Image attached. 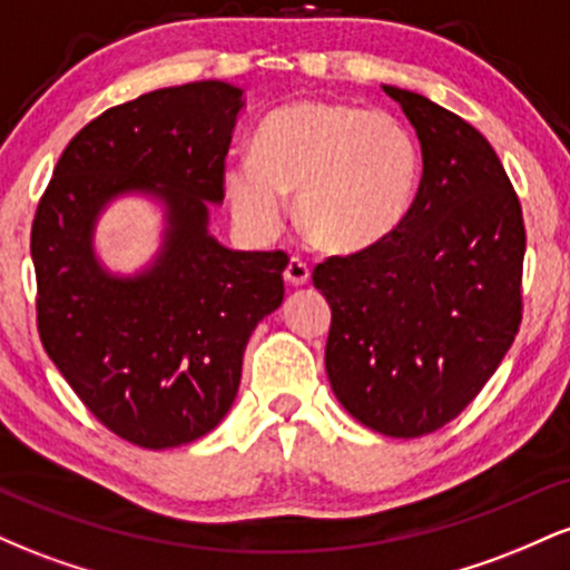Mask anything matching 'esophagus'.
I'll return each instance as SVG.
<instances>
[{
    "mask_svg": "<svg viewBox=\"0 0 570 570\" xmlns=\"http://www.w3.org/2000/svg\"><path fill=\"white\" fill-rule=\"evenodd\" d=\"M284 281L289 286H305L307 281H311V267H307L303 259L292 257L289 263L284 267Z\"/></svg>",
    "mask_w": 570,
    "mask_h": 570,
    "instance_id": "34e87169",
    "label": "esophagus"
}]
</instances>
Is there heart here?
<instances>
[{"instance_id": "obj_1", "label": "heart", "mask_w": 570, "mask_h": 570, "mask_svg": "<svg viewBox=\"0 0 570 570\" xmlns=\"http://www.w3.org/2000/svg\"><path fill=\"white\" fill-rule=\"evenodd\" d=\"M421 179V149L402 120L340 101H297L259 122L252 160L225 168L235 219L254 238L281 225V195L294 222L326 252L375 246L407 217Z\"/></svg>"}]
</instances>
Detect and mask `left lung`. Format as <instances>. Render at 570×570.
I'll list each match as a JSON object with an SVG mask.
<instances>
[{
  "mask_svg": "<svg viewBox=\"0 0 570 570\" xmlns=\"http://www.w3.org/2000/svg\"><path fill=\"white\" fill-rule=\"evenodd\" d=\"M415 128L423 176L375 246L330 257L326 375L358 423L412 440L450 423L499 370L522 316L525 225L485 136L431 98L383 85Z\"/></svg>",
  "mask_w": 570,
  "mask_h": 570,
  "instance_id": "obj_1",
  "label": "left lung"
}]
</instances>
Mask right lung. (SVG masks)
<instances>
[{"label": "right lung", "instance_id": "obj_1", "mask_svg": "<svg viewBox=\"0 0 570 570\" xmlns=\"http://www.w3.org/2000/svg\"><path fill=\"white\" fill-rule=\"evenodd\" d=\"M244 90L222 80L160 88L88 122L58 160L31 227L45 351L98 421L147 450L219 426L254 326L284 299V252L214 238L225 155ZM161 208V246L115 274L95 227L115 199Z\"/></svg>", "mask_w": 570, "mask_h": 570}]
</instances>
